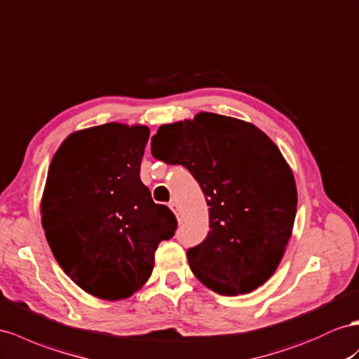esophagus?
<instances>
[{
    "mask_svg": "<svg viewBox=\"0 0 359 359\" xmlns=\"http://www.w3.org/2000/svg\"><path fill=\"white\" fill-rule=\"evenodd\" d=\"M168 206H170V209H171L172 212H174V215L177 217V222L180 223V222H182V217H180V214H179V208H177V203H176V201H171V203H170Z\"/></svg>",
    "mask_w": 359,
    "mask_h": 359,
    "instance_id": "obj_1",
    "label": "esophagus"
}]
</instances>
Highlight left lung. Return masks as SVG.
<instances>
[{
	"label": "left lung",
	"mask_w": 359,
	"mask_h": 359,
	"mask_svg": "<svg viewBox=\"0 0 359 359\" xmlns=\"http://www.w3.org/2000/svg\"><path fill=\"white\" fill-rule=\"evenodd\" d=\"M151 154L183 165L206 196L210 231L187 252L196 278L222 296L267 282L297 210L292 171L270 137L241 119L200 112L192 121L161 126Z\"/></svg>",
	"instance_id": "8db88e82"
}]
</instances>
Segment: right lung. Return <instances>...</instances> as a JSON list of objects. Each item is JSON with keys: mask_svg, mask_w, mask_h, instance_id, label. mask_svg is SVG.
<instances>
[{"mask_svg": "<svg viewBox=\"0 0 359 359\" xmlns=\"http://www.w3.org/2000/svg\"><path fill=\"white\" fill-rule=\"evenodd\" d=\"M150 130L109 123L69 135L51 161L42 226L54 258L81 290L104 300L149 280L154 252L177 219L141 182Z\"/></svg>", "mask_w": 359, "mask_h": 359, "instance_id": "add662e5", "label": "right lung"}]
</instances>
